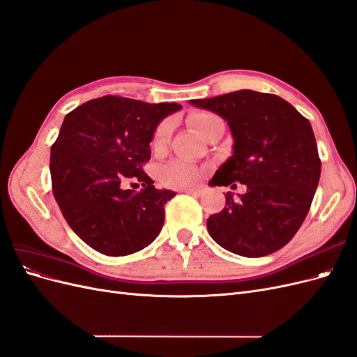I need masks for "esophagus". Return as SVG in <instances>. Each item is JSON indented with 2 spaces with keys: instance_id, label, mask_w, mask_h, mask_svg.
Listing matches in <instances>:
<instances>
[{
  "instance_id": "34e87169",
  "label": "esophagus",
  "mask_w": 357,
  "mask_h": 357,
  "mask_svg": "<svg viewBox=\"0 0 357 357\" xmlns=\"http://www.w3.org/2000/svg\"><path fill=\"white\" fill-rule=\"evenodd\" d=\"M183 192L188 193V195H192V197H201V190L199 189H183Z\"/></svg>"
}]
</instances>
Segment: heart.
<instances>
[{"mask_svg":"<svg viewBox=\"0 0 357 357\" xmlns=\"http://www.w3.org/2000/svg\"><path fill=\"white\" fill-rule=\"evenodd\" d=\"M218 119H219L218 116L208 112H195L189 114L188 122L201 137H204L207 128L214 121H218ZM169 132H171V122L164 121L156 128L152 144L156 147L165 144V142L169 137ZM204 172H205L204 168L192 164V162L176 159V160L167 162V164H164L158 169V178L162 185L167 188H192L202 178Z\"/></svg>","mask_w":357,"mask_h":357,"instance_id":"heart-1","label":"heart"}]
</instances>
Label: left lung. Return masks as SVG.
<instances>
[{
    "label": "left lung",
    "mask_w": 357,
    "mask_h": 357,
    "mask_svg": "<svg viewBox=\"0 0 357 357\" xmlns=\"http://www.w3.org/2000/svg\"><path fill=\"white\" fill-rule=\"evenodd\" d=\"M190 102L228 121L234 137V155L213 185L247 188L238 198L226 193L225 208L207 219L211 238L245 257L280 250L305 220L320 178L308 119L274 93L248 89Z\"/></svg>",
    "instance_id": "obj_1"
}]
</instances>
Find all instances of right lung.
Returning <instances> with one entry per match:
<instances>
[{
    "label": "right lung",
    "mask_w": 357,
    "mask_h": 357,
    "mask_svg": "<svg viewBox=\"0 0 357 357\" xmlns=\"http://www.w3.org/2000/svg\"><path fill=\"white\" fill-rule=\"evenodd\" d=\"M180 109L177 102L105 95L63 119L52 144V190L70 228L93 250L126 256L159 235L164 207L176 193L155 189L143 165L150 160L149 143L158 123ZM129 181L144 189L123 190Z\"/></svg>",
    "instance_id": "obj_1"
}]
</instances>
